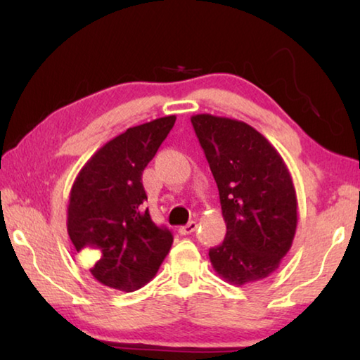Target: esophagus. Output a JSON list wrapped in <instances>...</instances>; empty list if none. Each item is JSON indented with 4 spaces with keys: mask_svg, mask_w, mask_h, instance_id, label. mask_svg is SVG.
Here are the masks:
<instances>
[{
    "mask_svg": "<svg viewBox=\"0 0 360 360\" xmlns=\"http://www.w3.org/2000/svg\"><path fill=\"white\" fill-rule=\"evenodd\" d=\"M197 227H198L197 222L191 221L187 225H182V227H179V233H181V235H192L193 231L197 230Z\"/></svg>",
    "mask_w": 360,
    "mask_h": 360,
    "instance_id": "1",
    "label": "esophagus"
}]
</instances>
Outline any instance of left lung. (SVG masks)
<instances>
[{"label":"left lung","mask_w":360,"mask_h":360,"mask_svg":"<svg viewBox=\"0 0 360 360\" xmlns=\"http://www.w3.org/2000/svg\"><path fill=\"white\" fill-rule=\"evenodd\" d=\"M193 130L219 188L227 235L210 249L214 271L233 285L270 276L289 252L298 224L289 168L246 122L195 114Z\"/></svg>","instance_id":"obj_1"}]
</instances>
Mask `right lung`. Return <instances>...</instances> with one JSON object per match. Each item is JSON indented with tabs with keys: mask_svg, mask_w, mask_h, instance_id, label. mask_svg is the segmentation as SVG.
<instances>
[{
	"mask_svg": "<svg viewBox=\"0 0 360 360\" xmlns=\"http://www.w3.org/2000/svg\"><path fill=\"white\" fill-rule=\"evenodd\" d=\"M174 122L167 115L120 133L89 158L71 187L70 240L85 251L92 276L111 289L143 288L172 249V231L144 210L141 178Z\"/></svg>",
	"mask_w": 360,
	"mask_h": 360,
	"instance_id": "obj_1",
	"label": "right lung"
}]
</instances>
